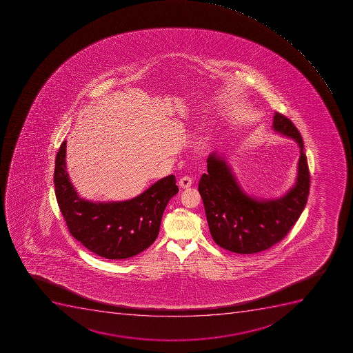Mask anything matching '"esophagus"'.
<instances>
[{
	"label": "esophagus",
	"instance_id": "esophagus-1",
	"mask_svg": "<svg viewBox=\"0 0 353 353\" xmlns=\"http://www.w3.org/2000/svg\"><path fill=\"white\" fill-rule=\"evenodd\" d=\"M191 185H192V180H191L190 176H183L179 181V187L181 188V189H188Z\"/></svg>",
	"mask_w": 353,
	"mask_h": 353
}]
</instances>
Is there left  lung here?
<instances>
[{"instance_id":"left-lung-1","label":"left lung","mask_w":353,"mask_h":353,"mask_svg":"<svg viewBox=\"0 0 353 353\" xmlns=\"http://www.w3.org/2000/svg\"><path fill=\"white\" fill-rule=\"evenodd\" d=\"M273 129L294 138L301 148L296 185L279 199L256 200L243 192L224 159L209 155L199 193L209 230L217 245L237 254L265 251L285 239L301 217L310 193V174L303 141L292 120L274 114Z\"/></svg>"}]
</instances>
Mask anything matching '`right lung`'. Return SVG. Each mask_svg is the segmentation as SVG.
Wrapping results in <instances>:
<instances>
[{"mask_svg":"<svg viewBox=\"0 0 353 353\" xmlns=\"http://www.w3.org/2000/svg\"><path fill=\"white\" fill-rule=\"evenodd\" d=\"M66 141L55 160L54 184L61 215L74 239L102 258H132L153 244L163 212L179 192L174 175L154 183L134 199L118 203H91L81 199L72 185L65 163Z\"/></svg>","mask_w":353,"mask_h":353,"instance_id":"add662e5","label":"right lung"}]
</instances>
